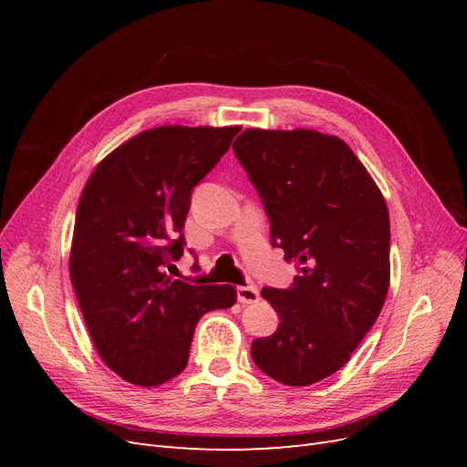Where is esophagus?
<instances>
[{"instance_id":"1","label":"esophagus","mask_w":467,"mask_h":467,"mask_svg":"<svg viewBox=\"0 0 467 467\" xmlns=\"http://www.w3.org/2000/svg\"><path fill=\"white\" fill-rule=\"evenodd\" d=\"M237 300L242 304H255L259 300V290L255 285L237 286Z\"/></svg>"}]
</instances>
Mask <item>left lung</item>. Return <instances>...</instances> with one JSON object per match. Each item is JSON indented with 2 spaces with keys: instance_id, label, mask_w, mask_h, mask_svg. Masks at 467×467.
I'll use <instances>...</instances> for the list:
<instances>
[{
  "instance_id": "obj_1",
  "label": "left lung",
  "mask_w": 467,
  "mask_h": 467,
  "mask_svg": "<svg viewBox=\"0 0 467 467\" xmlns=\"http://www.w3.org/2000/svg\"><path fill=\"white\" fill-rule=\"evenodd\" d=\"M234 151L259 192L273 247L298 271L290 288L261 290L280 323L253 341V362L280 384L312 386L343 368L386 302V201L337 136L249 129Z\"/></svg>"
}]
</instances>
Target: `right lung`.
Instances as JSON below:
<instances>
[{
    "label": "right lung",
    "mask_w": 467,
    "mask_h": 467,
    "mask_svg": "<svg viewBox=\"0 0 467 467\" xmlns=\"http://www.w3.org/2000/svg\"><path fill=\"white\" fill-rule=\"evenodd\" d=\"M239 126H158L97 165L78 204L69 275L99 357L136 386L185 370L194 327L235 304L230 285L167 275L185 249L192 189Z\"/></svg>",
    "instance_id": "add662e5"
}]
</instances>
